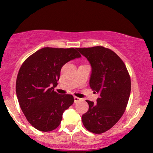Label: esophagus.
I'll return each mask as SVG.
<instances>
[{
  "mask_svg": "<svg viewBox=\"0 0 153 153\" xmlns=\"http://www.w3.org/2000/svg\"><path fill=\"white\" fill-rule=\"evenodd\" d=\"M81 98H78V97H76V96L74 97V101H75V103L78 102V101H81Z\"/></svg>",
  "mask_w": 153,
  "mask_h": 153,
  "instance_id": "34e87169",
  "label": "esophagus"
}]
</instances>
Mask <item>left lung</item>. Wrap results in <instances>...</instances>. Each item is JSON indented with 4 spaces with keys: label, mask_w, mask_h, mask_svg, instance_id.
<instances>
[{
    "label": "left lung",
    "mask_w": 153,
    "mask_h": 153,
    "mask_svg": "<svg viewBox=\"0 0 153 153\" xmlns=\"http://www.w3.org/2000/svg\"><path fill=\"white\" fill-rule=\"evenodd\" d=\"M77 50L90 63L89 86L99 93L97 103L86 100L89 109L82 115L83 124L89 132L101 134L124 113L130 95V76L122 60L108 48L97 46Z\"/></svg>",
    "instance_id": "1"
}]
</instances>
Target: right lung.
Here are the masks:
<instances>
[{
    "label": "right lung",
    "instance_id": "right-lung-1",
    "mask_svg": "<svg viewBox=\"0 0 153 153\" xmlns=\"http://www.w3.org/2000/svg\"><path fill=\"white\" fill-rule=\"evenodd\" d=\"M81 55L77 48L44 47L25 60L18 72L16 94L20 106L32 126L42 132L56 129L64 110L74 102L72 95L54 91L68 61Z\"/></svg>",
    "mask_w": 153,
    "mask_h": 153
}]
</instances>
